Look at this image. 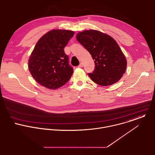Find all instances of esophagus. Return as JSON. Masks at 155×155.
Instances as JSON below:
<instances>
[{
  "label": "esophagus",
  "mask_w": 155,
  "mask_h": 155,
  "mask_svg": "<svg viewBox=\"0 0 155 155\" xmlns=\"http://www.w3.org/2000/svg\"><path fill=\"white\" fill-rule=\"evenodd\" d=\"M83 66V63H82V62H81V63L80 64V65H78V67H79V68H82Z\"/></svg>",
  "instance_id": "1"
}]
</instances>
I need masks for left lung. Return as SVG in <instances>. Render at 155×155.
<instances>
[{"label": "left lung", "mask_w": 155, "mask_h": 155, "mask_svg": "<svg viewBox=\"0 0 155 155\" xmlns=\"http://www.w3.org/2000/svg\"><path fill=\"white\" fill-rule=\"evenodd\" d=\"M76 38L94 61L93 72L87 74L94 83L101 86H109L121 78L126 69L127 61L112 37L91 29L78 33Z\"/></svg>", "instance_id": "1"}]
</instances>
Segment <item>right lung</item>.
Segmentation results:
<instances>
[{
	"mask_svg": "<svg viewBox=\"0 0 155 155\" xmlns=\"http://www.w3.org/2000/svg\"><path fill=\"white\" fill-rule=\"evenodd\" d=\"M74 35L72 31L53 29L37 42L29 59L28 68L41 86L56 90L71 78L74 69L64 48Z\"/></svg>",
	"mask_w": 155,
	"mask_h": 155,
	"instance_id": "right-lung-1",
	"label": "right lung"
}]
</instances>
